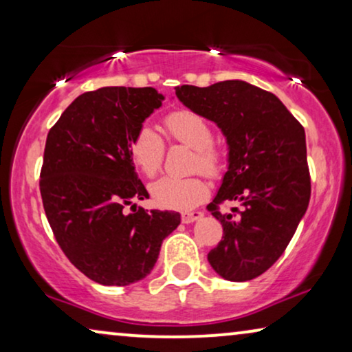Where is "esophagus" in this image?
Masks as SVG:
<instances>
[{
  "label": "esophagus",
  "instance_id": "34e87169",
  "mask_svg": "<svg viewBox=\"0 0 352 352\" xmlns=\"http://www.w3.org/2000/svg\"><path fill=\"white\" fill-rule=\"evenodd\" d=\"M201 216H204V213H201V211H190V213H182L181 214V221L184 224H190V223H194V221L200 219Z\"/></svg>",
  "mask_w": 352,
  "mask_h": 352
}]
</instances>
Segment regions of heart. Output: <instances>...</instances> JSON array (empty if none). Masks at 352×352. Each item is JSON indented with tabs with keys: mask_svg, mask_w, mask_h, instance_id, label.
Segmentation results:
<instances>
[{
	"mask_svg": "<svg viewBox=\"0 0 352 352\" xmlns=\"http://www.w3.org/2000/svg\"><path fill=\"white\" fill-rule=\"evenodd\" d=\"M163 124L173 141L195 148L192 168L206 176H218L223 170V151L213 144V129L205 117L187 109L166 113ZM129 157L134 166L146 177H153L162 170L165 158V141L155 129L142 126L129 142ZM153 204L160 208L189 211L208 195V186L199 176H166L151 186Z\"/></svg>",
	"mask_w": 352,
	"mask_h": 352,
	"instance_id": "b5f03b06",
	"label": "heart"
}]
</instances>
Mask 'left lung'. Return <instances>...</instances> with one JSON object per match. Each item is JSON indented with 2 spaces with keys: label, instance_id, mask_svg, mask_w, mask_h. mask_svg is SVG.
<instances>
[{
  "label": "left lung",
  "instance_id": "1",
  "mask_svg": "<svg viewBox=\"0 0 352 352\" xmlns=\"http://www.w3.org/2000/svg\"><path fill=\"white\" fill-rule=\"evenodd\" d=\"M175 89L186 107L218 124L229 146V168L206 206L224 232L208 261L226 280H252L282 256L309 205L305 128L277 96L245 81ZM235 199L242 210H219Z\"/></svg>",
  "mask_w": 352,
  "mask_h": 352
}]
</instances>
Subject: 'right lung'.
Instances as JSON below:
<instances>
[{"label": "right lung", "mask_w": 352, "mask_h": 352, "mask_svg": "<svg viewBox=\"0 0 352 352\" xmlns=\"http://www.w3.org/2000/svg\"><path fill=\"white\" fill-rule=\"evenodd\" d=\"M163 99L153 88L89 91L47 133L40 173L46 218L70 263L100 285H129L151 274L162 242L181 223L179 213L133 205L148 194L129 142Z\"/></svg>", "instance_id": "add662e5"}]
</instances>
